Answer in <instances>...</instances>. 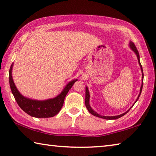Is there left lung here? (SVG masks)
<instances>
[{
	"label": "left lung",
	"instance_id": "1",
	"mask_svg": "<svg viewBox=\"0 0 156 156\" xmlns=\"http://www.w3.org/2000/svg\"><path fill=\"white\" fill-rule=\"evenodd\" d=\"M129 47H130V48H131L132 50H133V51L134 52H135V54H136L137 58H138V63H139L140 66L141 71H142V83L140 89V94H139V95H138V98L136 99V102H135V103H136V102L137 101H138V98H139L140 96V94H141V92H142V87H143L144 74H143V70H142V65H141V64H140V55H139V53H138V49H137L136 47L135 44H134V43H132V42H130V43H129ZM85 91H86V92H85V106H86V107H87V109H88L89 112L90 113H91L92 115L96 116V117H98V118H103V119H106V120H115V119H118V118H120V117H122V116H123L124 115H125L126 113H127L129 110H130L131 108L132 107H133V106H132V107L130 108V109H129L127 111V112H126L125 113H122V114H120V115H115V116H103V115H101L98 114V113H96V112H95V111H94L93 109H92L91 107H90V105H89V96H89V92L87 87H86ZM135 103H134V104H135ZM134 104H133V105H134Z\"/></svg>",
	"mask_w": 156,
	"mask_h": 156
}]
</instances>
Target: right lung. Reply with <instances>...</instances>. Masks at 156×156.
I'll list each match as a JSON object with an SVG mask.
<instances>
[{
  "label": "right lung",
  "mask_w": 156,
  "mask_h": 156,
  "mask_svg": "<svg viewBox=\"0 0 156 156\" xmlns=\"http://www.w3.org/2000/svg\"><path fill=\"white\" fill-rule=\"evenodd\" d=\"M12 67L13 64L10 67L9 71V85L12 94L14 95L18 106L27 114L35 118H50L58 114L64 103L66 95L75 82L78 80V79H76L69 82L61 93L54 98L46 100H32L23 96L18 91L12 79Z\"/></svg>",
  "instance_id": "1"
}]
</instances>
